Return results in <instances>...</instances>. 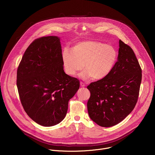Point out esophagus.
Segmentation results:
<instances>
[{
	"label": "esophagus",
	"instance_id": "obj_1",
	"mask_svg": "<svg viewBox=\"0 0 155 155\" xmlns=\"http://www.w3.org/2000/svg\"><path fill=\"white\" fill-rule=\"evenodd\" d=\"M80 86L81 87H84L85 86V84L84 83H83V82H80Z\"/></svg>",
	"mask_w": 155,
	"mask_h": 155
}]
</instances>
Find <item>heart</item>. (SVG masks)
I'll return each instance as SVG.
<instances>
[{
	"label": "heart",
	"mask_w": 155,
	"mask_h": 155,
	"mask_svg": "<svg viewBox=\"0 0 155 155\" xmlns=\"http://www.w3.org/2000/svg\"><path fill=\"white\" fill-rule=\"evenodd\" d=\"M115 48L96 40L78 42L71 50L65 48L62 61L65 72L74 76L84 68L80 77L84 80H102L112 71L117 59Z\"/></svg>",
	"instance_id": "obj_1"
}]
</instances>
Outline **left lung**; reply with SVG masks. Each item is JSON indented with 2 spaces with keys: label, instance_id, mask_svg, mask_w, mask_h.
Listing matches in <instances>:
<instances>
[{
  "label": "left lung",
  "instance_id": "obj_1",
  "mask_svg": "<svg viewBox=\"0 0 155 155\" xmlns=\"http://www.w3.org/2000/svg\"><path fill=\"white\" fill-rule=\"evenodd\" d=\"M118 61L109 74L87 86L90 91L87 112L102 127L123 121L134 108L142 81V69L130 47L119 41Z\"/></svg>",
  "mask_w": 155,
  "mask_h": 155
}]
</instances>
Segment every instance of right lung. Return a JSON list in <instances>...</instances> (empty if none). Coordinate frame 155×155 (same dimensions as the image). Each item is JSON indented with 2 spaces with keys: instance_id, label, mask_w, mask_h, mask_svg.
I'll list each match as a JSON object with an SVG mask.
<instances>
[{
  "instance_id": "add662e5",
  "label": "right lung",
  "mask_w": 155,
  "mask_h": 155,
  "mask_svg": "<svg viewBox=\"0 0 155 155\" xmlns=\"http://www.w3.org/2000/svg\"><path fill=\"white\" fill-rule=\"evenodd\" d=\"M61 55L58 37H41L30 44L17 69L21 104L28 115L43 126L63 120L69 101L80 87L77 78L64 72Z\"/></svg>"
}]
</instances>
